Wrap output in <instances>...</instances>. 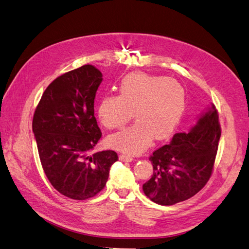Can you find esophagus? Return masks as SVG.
<instances>
[{"label": "esophagus", "mask_w": 249, "mask_h": 249, "mask_svg": "<svg viewBox=\"0 0 249 249\" xmlns=\"http://www.w3.org/2000/svg\"><path fill=\"white\" fill-rule=\"evenodd\" d=\"M119 159L121 160V161H125V162H130L133 160V158L129 155H125V154H121L119 156Z\"/></svg>", "instance_id": "1"}]
</instances>
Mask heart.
<instances>
[{
	"label": "heart",
	"mask_w": 249,
	"mask_h": 249,
	"mask_svg": "<svg viewBox=\"0 0 249 249\" xmlns=\"http://www.w3.org/2000/svg\"><path fill=\"white\" fill-rule=\"evenodd\" d=\"M119 96L106 95L97 109L100 122L117 129L138 118L133 125L108 139L109 145L125 153L140 154L154 135L167 138L178 125L185 107V90L172 77L131 73L122 78Z\"/></svg>",
	"instance_id": "heart-1"
}]
</instances>
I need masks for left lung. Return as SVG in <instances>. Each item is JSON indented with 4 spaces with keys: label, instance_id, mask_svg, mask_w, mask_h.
<instances>
[{
    "label": "left lung",
    "instance_id": "left-lung-1",
    "mask_svg": "<svg viewBox=\"0 0 249 249\" xmlns=\"http://www.w3.org/2000/svg\"><path fill=\"white\" fill-rule=\"evenodd\" d=\"M221 129L212 106L189 132L177 133L170 143L153 152V175L142 185L152 202L172 206L196 195L209 181L217 154Z\"/></svg>",
    "mask_w": 249,
    "mask_h": 249
}]
</instances>
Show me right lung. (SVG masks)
<instances>
[{
  "instance_id": "obj_1",
  "label": "right lung",
  "mask_w": 249,
  "mask_h": 249,
  "mask_svg": "<svg viewBox=\"0 0 249 249\" xmlns=\"http://www.w3.org/2000/svg\"><path fill=\"white\" fill-rule=\"evenodd\" d=\"M102 73L93 65L66 72L46 88L35 109L33 132L40 161L55 190L72 199L95 196L104 188L115 151L91 154L101 138L94 99Z\"/></svg>"
}]
</instances>
